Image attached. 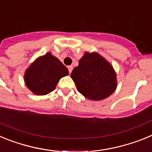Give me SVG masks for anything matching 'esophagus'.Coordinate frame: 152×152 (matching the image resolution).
Listing matches in <instances>:
<instances>
[{"label": "esophagus", "instance_id": "esophagus-1", "mask_svg": "<svg viewBox=\"0 0 152 152\" xmlns=\"http://www.w3.org/2000/svg\"><path fill=\"white\" fill-rule=\"evenodd\" d=\"M68 72H69V74H71L72 72V70H73V66H72V65H70V66L68 67Z\"/></svg>", "mask_w": 152, "mask_h": 152}]
</instances>
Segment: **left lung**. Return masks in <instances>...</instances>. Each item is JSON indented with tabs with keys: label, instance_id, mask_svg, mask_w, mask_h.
Segmentation results:
<instances>
[{
	"label": "left lung",
	"instance_id": "obj_1",
	"mask_svg": "<svg viewBox=\"0 0 152 152\" xmlns=\"http://www.w3.org/2000/svg\"><path fill=\"white\" fill-rule=\"evenodd\" d=\"M77 90L86 98L101 100L117 87L116 75L107 60L96 52H86L71 74Z\"/></svg>",
	"mask_w": 152,
	"mask_h": 152
}]
</instances>
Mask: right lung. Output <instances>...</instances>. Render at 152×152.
<instances>
[{
  "label": "right lung",
  "mask_w": 152,
  "mask_h": 152,
  "mask_svg": "<svg viewBox=\"0 0 152 152\" xmlns=\"http://www.w3.org/2000/svg\"><path fill=\"white\" fill-rule=\"evenodd\" d=\"M68 75V68L48 52L30 64L24 75V81L34 94L41 96L54 91L60 79Z\"/></svg>",
  "instance_id": "add662e5"
}]
</instances>
